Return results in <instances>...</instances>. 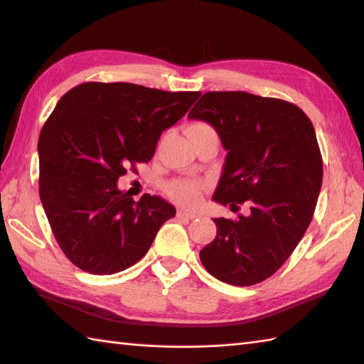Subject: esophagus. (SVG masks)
<instances>
[{
    "mask_svg": "<svg viewBox=\"0 0 364 364\" xmlns=\"http://www.w3.org/2000/svg\"><path fill=\"white\" fill-rule=\"evenodd\" d=\"M178 218H186V219H196L198 218V214L194 211H189V210H184V208H180L176 213Z\"/></svg>",
    "mask_w": 364,
    "mask_h": 364,
    "instance_id": "obj_1",
    "label": "esophagus"
}]
</instances>
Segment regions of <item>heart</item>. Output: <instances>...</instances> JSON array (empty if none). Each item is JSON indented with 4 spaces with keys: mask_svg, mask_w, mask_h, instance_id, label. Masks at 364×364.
Here are the masks:
<instances>
[{
    "mask_svg": "<svg viewBox=\"0 0 364 364\" xmlns=\"http://www.w3.org/2000/svg\"><path fill=\"white\" fill-rule=\"evenodd\" d=\"M205 129H213V128L202 122L192 123V125L188 128V131H205ZM202 189H203L202 184L196 181H175L168 186V194L170 197L178 200L180 203L192 205L198 202L200 196H202Z\"/></svg>",
    "mask_w": 364,
    "mask_h": 364,
    "instance_id": "heart-1",
    "label": "heart"
}]
</instances>
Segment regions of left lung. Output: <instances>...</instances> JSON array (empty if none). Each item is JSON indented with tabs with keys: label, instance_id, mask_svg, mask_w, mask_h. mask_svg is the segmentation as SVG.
I'll return each mask as SVG.
<instances>
[{
	"label": "left lung",
	"instance_id": "obj_1",
	"mask_svg": "<svg viewBox=\"0 0 364 364\" xmlns=\"http://www.w3.org/2000/svg\"><path fill=\"white\" fill-rule=\"evenodd\" d=\"M188 117L210 123L228 151L214 202L250 205L249 215L213 219L218 235L200 259L223 283L257 284L283 266L313 219L322 186L313 123L296 105L247 92H206Z\"/></svg>",
	"mask_w": 364,
	"mask_h": 364
}]
</instances>
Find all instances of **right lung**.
Returning <instances> with one entry per match:
<instances>
[{
	"label": "right lung",
	"mask_w": 364,
	"mask_h": 364,
	"mask_svg": "<svg viewBox=\"0 0 364 364\" xmlns=\"http://www.w3.org/2000/svg\"><path fill=\"white\" fill-rule=\"evenodd\" d=\"M198 95L84 82L59 100L38 137V194L60 250L76 267L94 275L131 267L175 218L166 200L145 194L134 202L117 181L153 158L162 131Z\"/></svg>",
	"instance_id": "right-lung-1"
}]
</instances>
